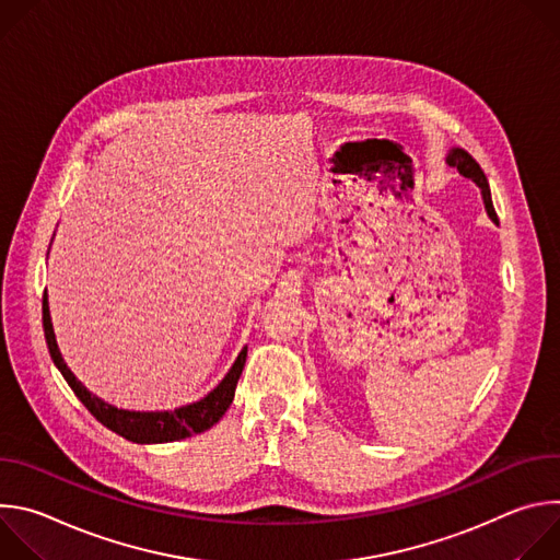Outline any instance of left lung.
I'll list each match as a JSON object with an SVG mask.
<instances>
[{"label": "left lung", "instance_id": "left-lung-1", "mask_svg": "<svg viewBox=\"0 0 560 560\" xmlns=\"http://www.w3.org/2000/svg\"><path fill=\"white\" fill-rule=\"evenodd\" d=\"M445 162H447V166L456 168V171H458V175H463L465 179H471L478 188H481L486 210H488L490 219L497 223L499 219H497V212H494V206H492L490 184H488V177H486V173L481 171V166L476 164V159H474L467 150H463V148H452V150L447 152V156H445Z\"/></svg>", "mask_w": 560, "mask_h": 560}]
</instances>
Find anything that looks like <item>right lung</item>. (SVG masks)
<instances>
[{"label": "right lung", "mask_w": 560, "mask_h": 560, "mask_svg": "<svg viewBox=\"0 0 560 560\" xmlns=\"http://www.w3.org/2000/svg\"><path fill=\"white\" fill-rule=\"evenodd\" d=\"M42 322H44V335H46L50 359L57 365V370L61 372V376L66 378V383L70 385V389L77 394L79 401L86 406V410L102 425H106L108 430H113L115 434H119L132 443H141V445L182 441L192 434H201V432L210 430L230 408L232 398H234V389H236V381H238V376H242L246 357H248V346H246L242 352H238V357L234 359L232 368L221 378V383L190 406H182V408L164 410V412L121 410V408H115V406L102 401L97 394L86 389V385L82 381H77V376L66 365V361L59 352L57 339H55L46 292H44V303H42Z\"/></svg>", "instance_id": "right-lung-1"}]
</instances>
